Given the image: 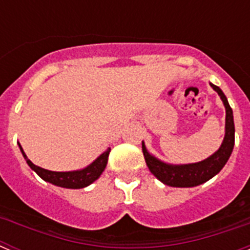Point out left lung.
Masks as SVG:
<instances>
[{"instance_id": "1", "label": "left lung", "mask_w": 250, "mask_h": 250, "mask_svg": "<svg viewBox=\"0 0 250 250\" xmlns=\"http://www.w3.org/2000/svg\"><path fill=\"white\" fill-rule=\"evenodd\" d=\"M210 86L222 99L225 106V114H227L225 115V136L218 151L199 163L173 165L167 164L164 161L156 159L155 156H152L146 150L144 141H143V154H144L147 167L154 174V176H156L165 185L175 188H191L203 184L219 173L223 167L227 164L228 159L230 158L234 147V132H235L233 110L225 98L224 92L213 83H210Z\"/></svg>"}]
</instances>
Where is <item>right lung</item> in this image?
Returning <instances> with one entry per match:
<instances>
[{
	"label": "right lung",
	"instance_id": "obj_1",
	"mask_svg": "<svg viewBox=\"0 0 250 250\" xmlns=\"http://www.w3.org/2000/svg\"><path fill=\"white\" fill-rule=\"evenodd\" d=\"M20 149H21L22 155L25 158L28 167L34 170L40 178L43 179L45 182L51 183V184L57 185V187L61 188H67V189H81V188L87 187L91 183H94L96 179H99V176L105 170L106 164H107V159H109L110 150H111L110 147H107L94 163H91L85 169L76 170V171H51V170H46L42 169V167H36L26 156V154L22 150L21 145H20Z\"/></svg>",
	"mask_w": 250,
	"mask_h": 250
}]
</instances>
